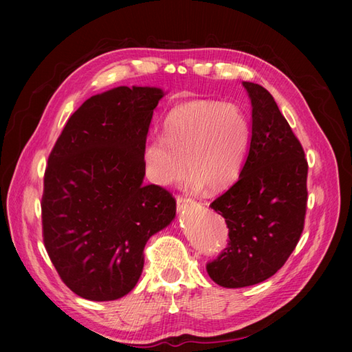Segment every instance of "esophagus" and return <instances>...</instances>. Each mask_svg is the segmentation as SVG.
I'll list each match as a JSON object with an SVG mask.
<instances>
[{"mask_svg":"<svg viewBox=\"0 0 352 352\" xmlns=\"http://www.w3.org/2000/svg\"><path fill=\"white\" fill-rule=\"evenodd\" d=\"M194 204V201L192 199H189V198H184V197H177V199H176V206H177V211H184V210H186L188 207H190Z\"/></svg>","mask_w":352,"mask_h":352,"instance_id":"34e87169","label":"esophagus"}]
</instances>
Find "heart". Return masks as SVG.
Listing matches in <instances>:
<instances>
[{
	"label": "heart",
	"mask_w": 352,
	"mask_h": 352,
	"mask_svg": "<svg viewBox=\"0 0 352 352\" xmlns=\"http://www.w3.org/2000/svg\"><path fill=\"white\" fill-rule=\"evenodd\" d=\"M251 142L250 120L235 104L190 101L177 105L163 123V138L142 146L146 177L170 186L186 175L189 186L220 190L238 179Z\"/></svg>",
	"instance_id": "b5f03b06"
}]
</instances>
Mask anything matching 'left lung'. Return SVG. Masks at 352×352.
I'll return each mask as SVG.
<instances>
[{
  "label": "left lung",
  "instance_id": "8db88e82",
  "mask_svg": "<svg viewBox=\"0 0 352 352\" xmlns=\"http://www.w3.org/2000/svg\"><path fill=\"white\" fill-rule=\"evenodd\" d=\"M251 101V142L238 182L211 202L226 219L229 243L207 264L223 287L257 285L278 272L304 229L308 164L270 92L242 82Z\"/></svg>",
  "mask_w": 352,
  "mask_h": 352
}]
</instances>
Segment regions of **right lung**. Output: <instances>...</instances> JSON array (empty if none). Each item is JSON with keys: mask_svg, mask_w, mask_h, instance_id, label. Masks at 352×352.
Wrapping results in <instances>:
<instances>
[{"mask_svg": "<svg viewBox=\"0 0 352 352\" xmlns=\"http://www.w3.org/2000/svg\"><path fill=\"white\" fill-rule=\"evenodd\" d=\"M155 87H117L72 114L48 158L42 230L61 280L89 301H114L141 278L144 248L176 216L166 189L144 185L142 146Z\"/></svg>", "mask_w": 352, "mask_h": 352, "instance_id": "add662e5", "label": "right lung"}]
</instances>
